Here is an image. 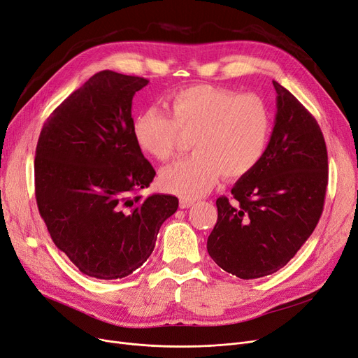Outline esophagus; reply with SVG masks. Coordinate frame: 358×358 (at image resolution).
<instances>
[{
	"mask_svg": "<svg viewBox=\"0 0 358 358\" xmlns=\"http://www.w3.org/2000/svg\"><path fill=\"white\" fill-rule=\"evenodd\" d=\"M191 206H194V201H192V199H188V198H180V201H179V207H180V208H189Z\"/></svg>",
	"mask_w": 358,
	"mask_h": 358,
	"instance_id": "esophagus-1",
	"label": "esophagus"
}]
</instances>
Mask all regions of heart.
I'll use <instances>...</instances> for the list:
<instances>
[{
    "label": "heart",
    "instance_id": "obj_1",
    "mask_svg": "<svg viewBox=\"0 0 358 358\" xmlns=\"http://www.w3.org/2000/svg\"><path fill=\"white\" fill-rule=\"evenodd\" d=\"M169 113L148 107L134 120L136 145L152 159L166 162L192 136V155L162 171L163 188L183 198H198L229 179L248 175L267 151L271 116L254 94L213 85H194L170 94Z\"/></svg>",
    "mask_w": 358,
    "mask_h": 358
}]
</instances>
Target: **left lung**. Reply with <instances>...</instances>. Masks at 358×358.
I'll return each instance as SVG.
<instances>
[{
  "mask_svg": "<svg viewBox=\"0 0 358 358\" xmlns=\"http://www.w3.org/2000/svg\"><path fill=\"white\" fill-rule=\"evenodd\" d=\"M263 160L217 198V223L207 239L211 259L227 273L257 279L275 273L313 234L327 187L324 138L308 110L282 85Z\"/></svg>",
  "mask_w": 358,
  "mask_h": 358,
  "instance_id": "1",
  "label": "left lung"
}]
</instances>
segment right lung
Segmentation results:
<instances>
[{
    "instance_id": "obj_1",
    "label": "right lung",
    "mask_w": 358,
    "mask_h": 358,
    "mask_svg": "<svg viewBox=\"0 0 358 358\" xmlns=\"http://www.w3.org/2000/svg\"><path fill=\"white\" fill-rule=\"evenodd\" d=\"M148 80L103 70L57 107L35 152V195L55 247L96 279L131 275L151 255L173 195H138L155 170L132 134V99Z\"/></svg>"
}]
</instances>
